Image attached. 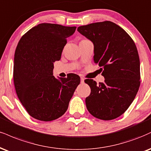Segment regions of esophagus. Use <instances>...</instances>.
Wrapping results in <instances>:
<instances>
[{"mask_svg": "<svg viewBox=\"0 0 151 151\" xmlns=\"http://www.w3.org/2000/svg\"><path fill=\"white\" fill-rule=\"evenodd\" d=\"M84 83V79L83 77H81V83Z\"/></svg>", "mask_w": 151, "mask_h": 151, "instance_id": "34e87169", "label": "esophagus"}]
</instances>
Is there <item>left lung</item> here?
<instances>
[{
    "label": "left lung",
    "instance_id": "left-lung-1",
    "mask_svg": "<svg viewBox=\"0 0 151 151\" xmlns=\"http://www.w3.org/2000/svg\"><path fill=\"white\" fill-rule=\"evenodd\" d=\"M77 31L93 43V61L102 68L105 78L99 84L93 79L85 80L91 88L86 98L87 110L98 119H115L127 110L139 91L137 46L122 28L110 21L79 27Z\"/></svg>",
    "mask_w": 151,
    "mask_h": 151
}]
</instances>
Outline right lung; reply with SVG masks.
<instances>
[{
    "mask_svg": "<svg viewBox=\"0 0 151 151\" xmlns=\"http://www.w3.org/2000/svg\"><path fill=\"white\" fill-rule=\"evenodd\" d=\"M76 27L42 23L22 36L14 58L13 79L19 101L32 117L48 122L64 115L80 77L52 75L54 63L60 60L67 39Z\"/></svg>",
    "mask_w": 151,
    "mask_h": 151,
    "instance_id": "right-lung-1",
    "label": "right lung"
}]
</instances>
